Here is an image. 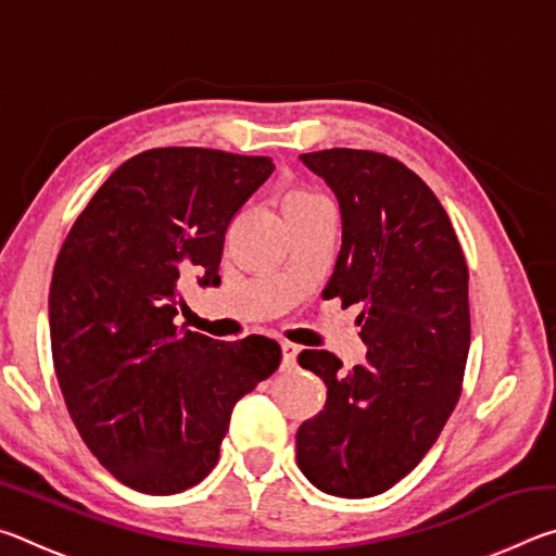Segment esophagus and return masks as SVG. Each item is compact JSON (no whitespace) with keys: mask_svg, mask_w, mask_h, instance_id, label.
<instances>
[{"mask_svg":"<svg viewBox=\"0 0 556 556\" xmlns=\"http://www.w3.org/2000/svg\"><path fill=\"white\" fill-rule=\"evenodd\" d=\"M296 355H299V348L294 343H281V368L285 370L294 368Z\"/></svg>","mask_w":556,"mask_h":556,"instance_id":"1","label":"esophagus"}]
</instances>
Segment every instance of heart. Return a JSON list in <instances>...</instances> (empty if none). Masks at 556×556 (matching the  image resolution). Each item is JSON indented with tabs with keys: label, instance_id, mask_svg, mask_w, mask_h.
I'll list each match as a JSON object with an SVG mask.
<instances>
[{
	"label": "heart",
	"instance_id": "b5f03b06",
	"mask_svg": "<svg viewBox=\"0 0 556 556\" xmlns=\"http://www.w3.org/2000/svg\"><path fill=\"white\" fill-rule=\"evenodd\" d=\"M318 195H312V193H291L289 199L285 201V205H294V203H308V201H316Z\"/></svg>",
	"mask_w": 556,
	"mask_h": 556
}]
</instances>
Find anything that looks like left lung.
<instances>
[{
  "label": "left lung",
  "instance_id": "1",
  "mask_svg": "<svg viewBox=\"0 0 556 556\" xmlns=\"http://www.w3.org/2000/svg\"><path fill=\"white\" fill-rule=\"evenodd\" d=\"M341 205L343 240L324 299L361 304L365 363L299 353L326 404L296 431L318 491L370 497L409 473L454 412L470 345L468 267L444 205L397 159L363 149L301 154Z\"/></svg>",
  "mask_w": 556,
  "mask_h": 556
}]
</instances>
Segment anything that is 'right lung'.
Wrapping results in <instances>:
<instances>
[{"label":"right lung","mask_w":556,"mask_h":556,"mask_svg":"<svg viewBox=\"0 0 556 556\" xmlns=\"http://www.w3.org/2000/svg\"><path fill=\"white\" fill-rule=\"evenodd\" d=\"M271 172L267 156L149 149L98 188L55 260L49 324L65 407L139 493L201 483L235 404L279 368L271 338L225 343L174 326L178 285H220L225 230Z\"/></svg>","instance_id":"add662e5"}]
</instances>
